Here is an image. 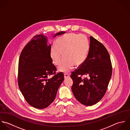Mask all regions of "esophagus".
Instances as JSON below:
<instances>
[{
  "label": "esophagus",
  "instance_id": "34e87169",
  "mask_svg": "<svg viewBox=\"0 0 130 130\" xmlns=\"http://www.w3.org/2000/svg\"><path fill=\"white\" fill-rule=\"evenodd\" d=\"M69 76H70V74H67V73H65V74H64V78H68V77H69Z\"/></svg>",
  "mask_w": 130,
  "mask_h": 130
}]
</instances>
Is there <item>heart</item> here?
Here are the masks:
<instances>
[{
    "label": "heart",
    "instance_id": "obj_1",
    "mask_svg": "<svg viewBox=\"0 0 130 130\" xmlns=\"http://www.w3.org/2000/svg\"><path fill=\"white\" fill-rule=\"evenodd\" d=\"M89 49L87 38L75 33L68 34L58 38L55 44L50 47V56L52 62L58 65V69L63 72H69L74 67L82 65L86 60Z\"/></svg>",
    "mask_w": 130,
    "mask_h": 130
}]
</instances>
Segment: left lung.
I'll list each match as a JSON object with an SVG mask.
<instances>
[{"mask_svg":"<svg viewBox=\"0 0 130 130\" xmlns=\"http://www.w3.org/2000/svg\"><path fill=\"white\" fill-rule=\"evenodd\" d=\"M90 40L86 60L71 75L75 98L87 106L96 104L104 97L112 74L111 62L107 50L93 37L90 36Z\"/></svg>","mask_w":130,"mask_h":130,"instance_id":"obj_1","label":"left lung"}]
</instances>
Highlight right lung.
<instances>
[{
	"instance_id": "right-lung-1",
	"label": "right lung",
	"mask_w": 130,
	"mask_h": 130,
	"mask_svg": "<svg viewBox=\"0 0 130 130\" xmlns=\"http://www.w3.org/2000/svg\"><path fill=\"white\" fill-rule=\"evenodd\" d=\"M65 31H60L55 36ZM51 45H47V38L37 35L23 49L18 66V85L27 103L43 109L54 101L57 90L64 80L62 72L56 73V66L50 56ZM53 75L51 78L48 77Z\"/></svg>"
}]
</instances>
